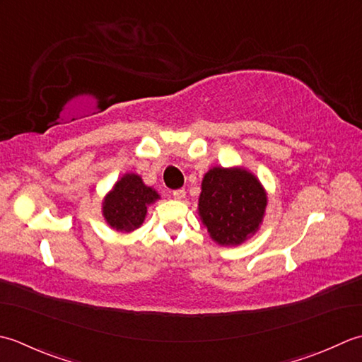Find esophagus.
<instances>
[{
    "label": "esophagus",
    "instance_id": "34e87169",
    "mask_svg": "<svg viewBox=\"0 0 362 362\" xmlns=\"http://www.w3.org/2000/svg\"><path fill=\"white\" fill-rule=\"evenodd\" d=\"M173 197H175V200H180V202H182L184 198H186V190H184V189L175 190V192H173Z\"/></svg>",
    "mask_w": 362,
    "mask_h": 362
}]
</instances>
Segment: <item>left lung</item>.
<instances>
[{
  "instance_id": "left-lung-1",
  "label": "left lung",
  "mask_w": 362,
  "mask_h": 362,
  "mask_svg": "<svg viewBox=\"0 0 362 362\" xmlns=\"http://www.w3.org/2000/svg\"><path fill=\"white\" fill-rule=\"evenodd\" d=\"M267 208V192L245 167H212L204 173L198 216L211 239L238 247L259 231Z\"/></svg>"
}]
</instances>
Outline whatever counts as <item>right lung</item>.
<instances>
[{"label":"right lung","instance_id":"add662e5","mask_svg":"<svg viewBox=\"0 0 362 362\" xmlns=\"http://www.w3.org/2000/svg\"><path fill=\"white\" fill-rule=\"evenodd\" d=\"M160 195L137 173H124L103 198L101 214L112 230L129 234L142 226L148 206Z\"/></svg>","mask_w":362,"mask_h":362}]
</instances>
